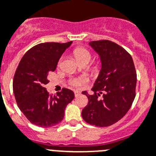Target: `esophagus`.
I'll return each instance as SVG.
<instances>
[{
    "mask_svg": "<svg viewBox=\"0 0 156 156\" xmlns=\"http://www.w3.org/2000/svg\"><path fill=\"white\" fill-rule=\"evenodd\" d=\"M80 94H81L80 91H74V94H75V97L79 96V95Z\"/></svg>",
    "mask_w": 156,
    "mask_h": 156,
    "instance_id": "obj_1",
    "label": "esophagus"
}]
</instances>
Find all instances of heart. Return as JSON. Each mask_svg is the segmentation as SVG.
I'll list each match as a JSON object with an SVG mask.
<instances>
[{"label": "heart", "instance_id": "1", "mask_svg": "<svg viewBox=\"0 0 156 156\" xmlns=\"http://www.w3.org/2000/svg\"><path fill=\"white\" fill-rule=\"evenodd\" d=\"M73 55L75 57L76 60L79 62L80 64L88 63L91 59V52L85 47H77L73 50ZM62 62V59H60L59 64ZM101 69L100 63H95L91 66V70L93 73H99ZM85 82L84 79L80 78V79H73L70 81L72 85L75 87H80V85L83 84Z\"/></svg>", "mask_w": 156, "mask_h": 156}]
</instances>
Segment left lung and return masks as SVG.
Masks as SVG:
<instances>
[{
    "label": "left lung",
    "instance_id": "8db88e82",
    "mask_svg": "<svg viewBox=\"0 0 156 156\" xmlns=\"http://www.w3.org/2000/svg\"><path fill=\"white\" fill-rule=\"evenodd\" d=\"M89 45L100 57L102 69L90 95L83 91L88 103L82 110L87 123L106 127L122 119L136 96V73L133 61L123 47L110 40H98Z\"/></svg>",
    "mask_w": 156,
    "mask_h": 156
}]
</instances>
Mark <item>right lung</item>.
Instances as JSON below:
<instances>
[{
    "mask_svg": "<svg viewBox=\"0 0 156 156\" xmlns=\"http://www.w3.org/2000/svg\"><path fill=\"white\" fill-rule=\"evenodd\" d=\"M72 44L44 42L30 48L20 62L13 78V92L17 106L32 124L51 127L62 121L65 107L74 93L62 88L57 95L49 94L44 86L48 73L54 72L61 56Z\"/></svg>",
    "mask_w": 156,
    "mask_h": 156,
    "instance_id": "right-lung-1",
    "label": "right lung"
}]
</instances>
